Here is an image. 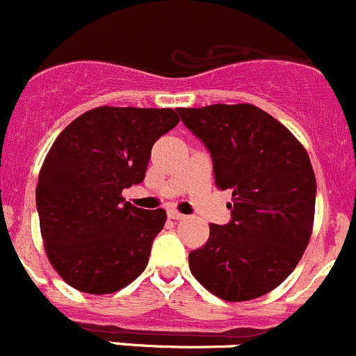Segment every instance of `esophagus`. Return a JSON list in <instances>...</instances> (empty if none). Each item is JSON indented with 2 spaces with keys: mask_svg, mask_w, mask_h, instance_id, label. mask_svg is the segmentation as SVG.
<instances>
[{
  "mask_svg": "<svg viewBox=\"0 0 356 356\" xmlns=\"http://www.w3.org/2000/svg\"><path fill=\"white\" fill-rule=\"evenodd\" d=\"M168 216H169V218H172V220H184L185 218L184 213H180L178 209H175V208L168 209Z\"/></svg>",
  "mask_w": 356,
  "mask_h": 356,
  "instance_id": "1",
  "label": "esophagus"
}]
</instances>
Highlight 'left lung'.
Returning <instances> with one entry per match:
<instances>
[{
  "instance_id": "left-lung-1",
  "label": "left lung",
  "mask_w": 356,
  "mask_h": 356,
  "mask_svg": "<svg viewBox=\"0 0 356 356\" xmlns=\"http://www.w3.org/2000/svg\"><path fill=\"white\" fill-rule=\"evenodd\" d=\"M178 113L211 154L216 187L232 192L231 222L209 225L208 241L188 255L191 273L229 302L266 296L296 269L313 232L309 155L282 122L253 104Z\"/></svg>"
}]
</instances>
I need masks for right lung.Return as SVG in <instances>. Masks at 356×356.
I'll return each instance as SVG.
<instances>
[{
	"label": "right lung",
	"instance_id": "add662e5",
	"mask_svg": "<svg viewBox=\"0 0 356 356\" xmlns=\"http://www.w3.org/2000/svg\"><path fill=\"white\" fill-rule=\"evenodd\" d=\"M180 122L171 108L99 106L74 118L50 147L36 208L54 269L80 292L104 296L145 270L165 211L125 202L155 141Z\"/></svg>",
	"mask_w": 356,
	"mask_h": 356
}]
</instances>
